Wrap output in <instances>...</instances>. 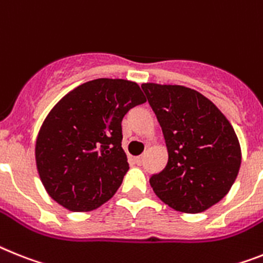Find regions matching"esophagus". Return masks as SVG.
<instances>
[{"instance_id":"esophagus-1","label":"esophagus","mask_w":263,"mask_h":263,"mask_svg":"<svg viewBox=\"0 0 263 263\" xmlns=\"http://www.w3.org/2000/svg\"><path fill=\"white\" fill-rule=\"evenodd\" d=\"M135 163H136V164H142V163H143V156H136V158H135Z\"/></svg>"}]
</instances>
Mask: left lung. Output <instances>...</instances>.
<instances>
[{
  "label": "left lung",
  "instance_id": "1",
  "mask_svg": "<svg viewBox=\"0 0 263 263\" xmlns=\"http://www.w3.org/2000/svg\"><path fill=\"white\" fill-rule=\"evenodd\" d=\"M162 127L168 162L149 178L160 200L196 214L219 202L235 182L240 145L233 125L213 101L182 85H142Z\"/></svg>",
  "mask_w": 263,
  "mask_h": 263
}]
</instances>
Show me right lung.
Segmentation results:
<instances>
[{"label": "right lung", "mask_w": 263, "mask_h": 263, "mask_svg": "<svg viewBox=\"0 0 263 263\" xmlns=\"http://www.w3.org/2000/svg\"><path fill=\"white\" fill-rule=\"evenodd\" d=\"M143 103L134 81L96 79L52 108L36 142L40 179L52 199L76 213L111 199L129 168L121 148V120Z\"/></svg>", "instance_id": "add662e5"}]
</instances>
